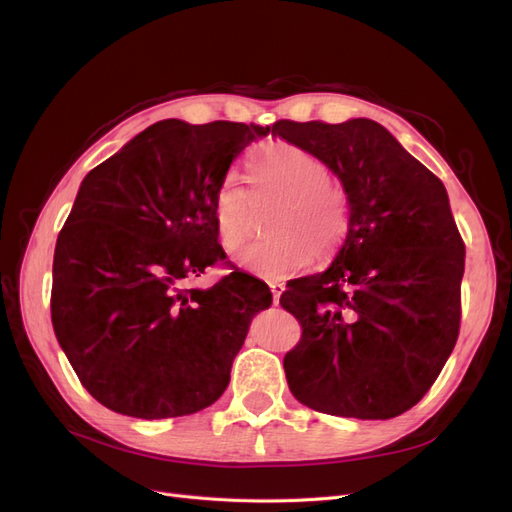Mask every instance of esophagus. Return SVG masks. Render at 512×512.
<instances>
[{
	"instance_id": "34e87169",
	"label": "esophagus",
	"mask_w": 512,
	"mask_h": 512,
	"mask_svg": "<svg viewBox=\"0 0 512 512\" xmlns=\"http://www.w3.org/2000/svg\"><path fill=\"white\" fill-rule=\"evenodd\" d=\"M269 288H271V294H273V303L277 305L281 292H284V284H279V281H269Z\"/></svg>"
}]
</instances>
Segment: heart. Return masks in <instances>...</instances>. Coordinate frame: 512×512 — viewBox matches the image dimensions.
<instances>
[{
    "label": "heart",
    "mask_w": 512,
    "mask_h": 512,
    "mask_svg": "<svg viewBox=\"0 0 512 512\" xmlns=\"http://www.w3.org/2000/svg\"><path fill=\"white\" fill-rule=\"evenodd\" d=\"M245 190L228 178L216 192L214 214L220 243L239 252L256 226V209H269L264 241L243 254L248 271L279 279L307 267L311 258L326 260L337 252L349 231V199L345 188L328 178L320 156L290 142H273L254 152Z\"/></svg>",
    "instance_id": "obj_1"
}]
</instances>
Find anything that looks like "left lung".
<instances>
[{"mask_svg":"<svg viewBox=\"0 0 512 512\" xmlns=\"http://www.w3.org/2000/svg\"><path fill=\"white\" fill-rule=\"evenodd\" d=\"M271 133L320 156L349 199L337 258L279 298L303 328L284 358L290 392L326 415L392 419L428 394L460 334L466 245L447 190L375 120Z\"/></svg>","mask_w":512,"mask_h":512,"instance_id":"obj_1","label":"left lung"}]
</instances>
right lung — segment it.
<instances>
[{
	"instance_id": "add662e5",
	"label": "right lung",
	"mask_w": 512,
	"mask_h": 512,
	"mask_svg": "<svg viewBox=\"0 0 512 512\" xmlns=\"http://www.w3.org/2000/svg\"><path fill=\"white\" fill-rule=\"evenodd\" d=\"M269 127L161 120L88 171L52 260L50 317L80 383L139 419L197 413L231 381L264 281L228 267L209 290L184 288L226 254L216 192Z\"/></svg>"
}]
</instances>
